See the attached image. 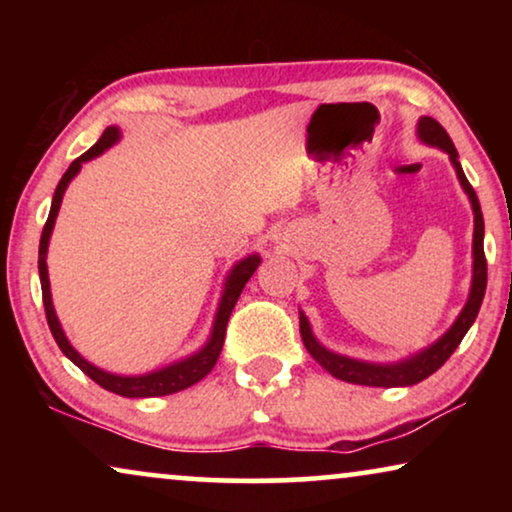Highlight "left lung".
<instances>
[{
	"mask_svg": "<svg viewBox=\"0 0 512 512\" xmlns=\"http://www.w3.org/2000/svg\"><path fill=\"white\" fill-rule=\"evenodd\" d=\"M419 137H422L426 144L440 146V149H445L447 153H450L452 163H454V167H457V177L461 181V186H464L468 198H471L473 214H475L471 296H468V303L464 310H461L459 319L454 321V326L436 342V345H431L429 349H424L422 354L412 356V359H408V361L394 363V366H375V363L354 361V359H347V356L328 352V349H324L317 340H314L305 314H300V335H303L307 352H310L312 359L317 361L321 368L328 370L333 377H338V380H345L352 384H366V387H410V384L426 380V377L436 373V370L454 354V349L459 347V342L464 340L468 328H471L475 317H478L482 298H485L487 258H485V247H482V240H485V221H482V209H480L478 195H475L471 181L466 179L464 170H461L457 149H454L450 135H447V130L436 121V118H429V116L419 118Z\"/></svg>",
	"mask_w": 512,
	"mask_h": 512,
	"instance_id": "left-lung-1",
	"label": "left lung"
}]
</instances>
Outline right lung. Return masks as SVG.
Instances as JSON below:
<instances>
[{
    "label": "right lung",
    "mask_w": 512,
    "mask_h": 512,
    "mask_svg": "<svg viewBox=\"0 0 512 512\" xmlns=\"http://www.w3.org/2000/svg\"><path fill=\"white\" fill-rule=\"evenodd\" d=\"M118 139V130L116 128H107L102 132V137L97 139V142L90 146V149L83 153L74 160L72 165L67 167V172L62 174L58 188H55V195H53V205H51V214H48L46 219V226L41 230V242H39V277H41V298H44V310H46V319H48V328H51L55 342H58V347L62 349V354L67 356L69 361H74L76 366H79L83 373H86L90 380L100 384L107 391H114L118 396H128V398H151V396H167V394H177L181 389H188L193 387L195 382H200L202 377H205L209 370L216 366V359H219L221 349H223V340H226V328H228V319L230 314H233V307L237 303V298H240V293L244 289V284L249 282V277L254 275V270L258 268V263H261V258L258 256H249L240 261L230 272L228 277V284H226V291H223V298H221V305H219V314H216V324H214V331H212V338L205 347L200 349L198 354H193L191 359L186 361H179L174 363V366H167L163 370H156V373H149V375H139V377H121V375H111V373H104V370L95 368L93 363H88L83 356L76 352V349L69 345L65 333H62L60 328V321L55 317V310H53V303H51V289H48V270H46V251H48V237H51V230H53V223H55V216H58V209H60V202H62V193H65V188L69 181L76 172L81 170V163H86V160L100 156L104 149H109L111 144H114Z\"/></svg>",
    "instance_id": "obj_1"
}]
</instances>
